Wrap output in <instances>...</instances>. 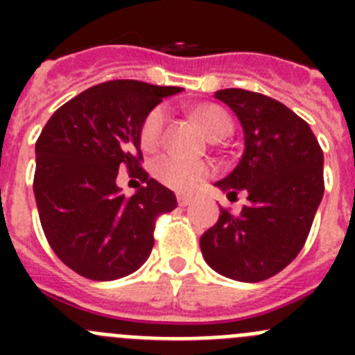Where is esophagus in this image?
I'll list each match as a JSON object with an SVG mask.
<instances>
[{
	"instance_id": "34e87169",
	"label": "esophagus",
	"mask_w": 355,
	"mask_h": 355,
	"mask_svg": "<svg viewBox=\"0 0 355 355\" xmlns=\"http://www.w3.org/2000/svg\"><path fill=\"white\" fill-rule=\"evenodd\" d=\"M178 202H180V206H188L192 202V197L187 196V193H178Z\"/></svg>"
}]
</instances>
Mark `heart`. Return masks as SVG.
Returning <instances> with one entry per match:
<instances>
[{
  "instance_id": "heart-1",
  "label": "heart",
  "mask_w": 355,
  "mask_h": 355,
  "mask_svg": "<svg viewBox=\"0 0 355 355\" xmlns=\"http://www.w3.org/2000/svg\"><path fill=\"white\" fill-rule=\"evenodd\" d=\"M167 117L168 114L165 106H156L147 114L146 121L140 128V146L144 150H155L156 147H159L165 126H167ZM196 117L202 131L211 140L216 137H227L233 131V121L220 106H200L197 108ZM153 174L165 187L188 192V190H193L209 174V167L202 162H193V159L181 158L175 155H163L153 163Z\"/></svg>"
}]
</instances>
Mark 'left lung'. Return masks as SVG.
<instances>
[{"instance_id":"left-lung-1","label":"left lung","mask_w":355,"mask_h":355,"mask_svg":"<svg viewBox=\"0 0 355 355\" xmlns=\"http://www.w3.org/2000/svg\"><path fill=\"white\" fill-rule=\"evenodd\" d=\"M243 128L245 149L234 171L216 181L227 197L247 193L238 216L220 208L200 250L213 270L259 283L290 265L306 243L324 197V153L304 119L283 103L243 89L216 90Z\"/></svg>"}]
</instances>
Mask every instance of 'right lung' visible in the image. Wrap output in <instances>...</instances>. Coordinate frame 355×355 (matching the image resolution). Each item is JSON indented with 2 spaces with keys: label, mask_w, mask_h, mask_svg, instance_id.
I'll list each match as a JSON object with an SVG mask.
<instances>
[{
  "label": "right lung",
  "mask_w": 355,
  "mask_h": 355,
  "mask_svg": "<svg viewBox=\"0 0 355 355\" xmlns=\"http://www.w3.org/2000/svg\"><path fill=\"white\" fill-rule=\"evenodd\" d=\"M180 87L137 80L96 85L56 110L35 144L33 180L44 234L69 268L94 281L139 270L155 245V222L178 206L172 190L140 167V128ZM119 168L144 183L131 198Z\"/></svg>",
  "instance_id": "obj_1"
}]
</instances>
